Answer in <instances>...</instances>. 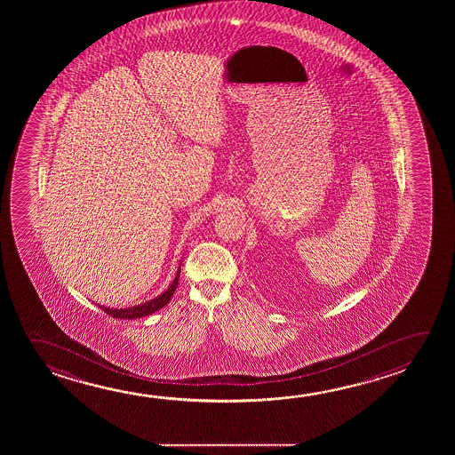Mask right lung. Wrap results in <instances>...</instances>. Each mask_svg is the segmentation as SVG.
<instances>
[{
    "label": "right lung",
    "instance_id": "add662e5",
    "mask_svg": "<svg viewBox=\"0 0 455 455\" xmlns=\"http://www.w3.org/2000/svg\"><path fill=\"white\" fill-rule=\"evenodd\" d=\"M180 275V269H178V275L174 277L172 285H170L160 297L150 299V301L144 303V305L134 306V307H128V309H109V307L101 306V309H103L106 314L112 315V317H116V319H140V317H146V315L156 313L158 309H162L164 305L170 303V299H172V295H174V291H176V287H178Z\"/></svg>",
    "mask_w": 455,
    "mask_h": 455
}]
</instances>
